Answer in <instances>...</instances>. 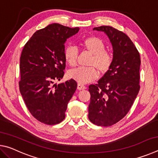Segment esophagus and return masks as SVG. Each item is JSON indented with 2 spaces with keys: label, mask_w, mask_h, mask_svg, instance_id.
<instances>
[{
  "label": "esophagus",
  "mask_w": 158,
  "mask_h": 158,
  "mask_svg": "<svg viewBox=\"0 0 158 158\" xmlns=\"http://www.w3.org/2000/svg\"><path fill=\"white\" fill-rule=\"evenodd\" d=\"M77 89L79 90H85L86 89V86H85L84 85H82L81 84H78V85H77Z\"/></svg>",
  "instance_id": "obj_1"
}]
</instances>
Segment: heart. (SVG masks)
I'll list each match as a JSON object with an SVG mask.
<instances>
[{
  "instance_id": "heart-1",
  "label": "heart",
  "mask_w": 158,
  "mask_h": 158,
  "mask_svg": "<svg viewBox=\"0 0 158 158\" xmlns=\"http://www.w3.org/2000/svg\"><path fill=\"white\" fill-rule=\"evenodd\" d=\"M80 44L85 49L93 53L89 65L90 67H80L68 72L70 79H74L79 84H84L94 81L98 77V71L105 74L110 69L114 62V56L105 50V44L102 40L95 36L83 39ZM79 52L73 46L67 47L64 50V58L70 67H75Z\"/></svg>"
}]
</instances>
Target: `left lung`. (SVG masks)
Returning a JSON list of instances; mask_svg holds the SVG:
<instances>
[{
	"mask_svg": "<svg viewBox=\"0 0 158 158\" xmlns=\"http://www.w3.org/2000/svg\"><path fill=\"white\" fill-rule=\"evenodd\" d=\"M93 30L105 33L113 46L114 62L98 84L89 85V118L98 126L108 127L126 116L140 89V55L123 32L102 26Z\"/></svg>",
	"mask_w": 158,
	"mask_h": 158,
	"instance_id": "8db88e82",
	"label": "left lung"
}]
</instances>
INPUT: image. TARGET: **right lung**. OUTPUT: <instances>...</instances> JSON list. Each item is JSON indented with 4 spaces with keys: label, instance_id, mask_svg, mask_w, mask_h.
<instances>
[{
    "label": "right lung",
    "instance_id": "1",
    "mask_svg": "<svg viewBox=\"0 0 158 158\" xmlns=\"http://www.w3.org/2000/svg\"><path fill=\"white\" fill-rule=\"evenodd\" d=\"M79 30L52 23L37 31L23 47L19 90L32 116L42 123L52 125L62 122L77 89V81L73 79L58 85L54 82L64 76V44Z\"/></svg>",
    "mask_w": 158,
    "mask_h": 158
}]
</instances>
